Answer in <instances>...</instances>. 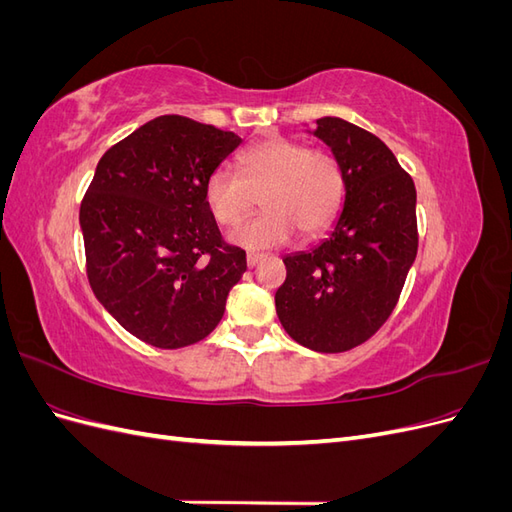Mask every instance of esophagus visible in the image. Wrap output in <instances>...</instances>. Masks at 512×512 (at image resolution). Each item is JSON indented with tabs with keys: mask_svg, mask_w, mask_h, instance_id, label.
I'll return each instance as SVG.
<instances>
[{
	"mask_svg": "<svg viewBox=\"0 0 512 512\" xmlns=\"http://www.w3.org/2000/svg\"><path fill=\"white\" fill-rule=\"evenodd\" d=\"M265 260V254H256V252H247V267H256Z\"/></svg>",
	"mask_w": 512,
	"mask_h": 512,
	"instance_id": "obj_1",
	"label": "esophagus"
}]
</instances>
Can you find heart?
I'll return each mask as SVG.
<instances>
[{"instance_id":"b5f03b06","label":"heart","mask_w":512,"mask_h":512,"mask_svg":"<svg viewBox=\"0 0 512 512\" xmlns=\"http://www.w3.org/2000/svg\"><path fill=\"white\" fill-rule=\"evenodd\" d=\"M239 175L213 170L205 183V203L220 226L237 228L262 196L267 213L245 224L232 241L250 250L282 245L301 230L316 237L337 218L344 203V170L327 149H309L292 138H267L245 149Z\"/></svg>"}]
</instances>
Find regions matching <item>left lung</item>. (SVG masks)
Segmentation results:
<instances>
[{"label":"left lung","mask_w":512,"mask_h":512,"mask_svg":"<svg viewBox=\"0 0 512 512\" xmlns=\"http://www.w3.org/2000/svg\"><path fill=\"white\" fill-rule=\"evenodd\" d=\"M342 164L346 200L335 228L284 258L275 309L286 333L316 352H346L389 320L418 250L416 188L376 134L339 117L316 121Z\"/></svg>","instance_id":"left-lung-1"}]
</instances>
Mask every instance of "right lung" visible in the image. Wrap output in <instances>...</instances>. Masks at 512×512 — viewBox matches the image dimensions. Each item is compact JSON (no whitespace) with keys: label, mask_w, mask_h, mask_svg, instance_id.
<instances>
[{"label":"right lung","mask_w":512,"mask_h":512,"mask_svg":"<svg viewBox=\"0 0 512 512\" xmlns=\"http://www.w3.org/2000/svg\"><path fill=\"white\" fill-rule=\"evenodd\" d=\"M239 143L235 132L162 115L98 162L79 215L87 277L106 312L145 344L205 339L247 269L205 203L209 175Z\"/></svg>","instance_id":"right-lung-1"}]
</instances>
